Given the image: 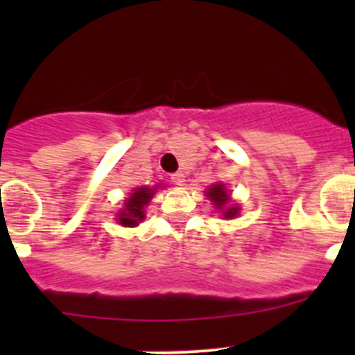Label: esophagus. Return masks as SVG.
<instances>
[{
    "mask_svg": "<svg viewBox=\"0 0 355 355\" xmlns=\"http://www.w3.org/2000/svg\"><path fill=\"white\" fill-rule=\"evenodd\" d=\"M171 182H173L175 185H184L185 175L184 173H173L171 175Z\"/></svg>",
    "mask_w": 355,
    "mask_h": 355,
    "instance_id": "obj_1",
    "label": "esophagus"
}]
</instances>
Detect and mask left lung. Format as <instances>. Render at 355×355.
<instances>
[{"instance_id":"left-lung-1","label":"left lung","mask_w":355,"mask_h":355,"mask_svg":"<svg viewBox=\"0 0 355 355\" xmlns=\"http://www.w3.org/2000/svg\"><path fill=\"white\" fill-rule=\"evenodd\" d=\"M207 198L213 200V204L218 207V209L223 211L225 218H234L235 214H237L239 207L228 206V202H230V198H228V194H227V191H225L223 184L213 185V187L207 191Z\"/></svg>"}]
</instances>
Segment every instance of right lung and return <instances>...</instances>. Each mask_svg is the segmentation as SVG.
Here are the masks:
<instances>
[{
	"instance_id": "add662e5",
	"label": "right lung",
	"mask_w": 355,
	"mask_h": 355,
	"mask_svg": "<svg viewBox=\"0 0 355 355\" xmlns=\"http://www.w3.org/2000/svg\"><path fill=\"white\" fill-rule=\"evenodd\" d=\"M155 191L156 189L149 187L135 189L130 198L125 200V209H121V213L118 214V221L125 227H135L139 221L144 220V206H148L149 200L153 199Z\"/></svg>"
}]
</instances>
